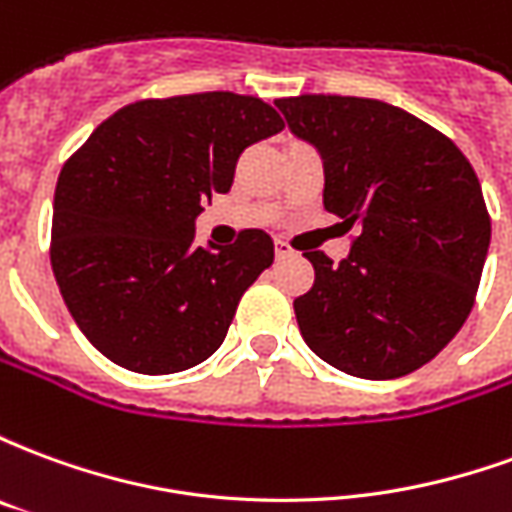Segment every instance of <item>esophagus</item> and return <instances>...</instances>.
I'll return each mask as SVG.
<instances>
[{
  "label": "esophagus",
  "mask_w": 512,
  "mask_h": 512,
  "mask_svg": "<svg viewBox=\"0 0 512 512\" xmlns=\"http://www.w3.org/2000/svg\"><path fill=\"white\" fill-rule=\"evenodd\" d=\"M274 255H277V260H285V257L293 255V246H290L288 241H277V244H274Z\"/></svg>",
  "instance_id": "34e87169"
}]
</instances>
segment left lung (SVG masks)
Returning a JSON list of instances; mask_svg holds the SVG:
<instances>
[{"label":"left lung","mask_w":512,"mask_h":512,"mask_svg":"<svg viewBox=\"0 0 512 512\" xmlns=\"http://www.w3.org/2000/svg\"><path fill=\"white\" fill-rule=\"evenodd\" d=\"M323 158V208L356 227L351 255L304 252L312 288L293 301L301 337L348 376L400 378L461 332L491 244L469 158L397 106L354 95L274 101Z\"/></svg>","instance_id":"obj_1"}]
</instances>
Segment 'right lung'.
<instances>
[{
    "label": "right lung",
    "mask_w": 512,
    "mask_h": 512,
    "mask_svg": "<svg viewBox=\"0 0 512 512\" xmlns=\"http://www.w3.org/2000/svg\"><path fill=\"white\" fill-rule=\"evenodd\" d=\"M255 95L145 98L95 128L57 180L51 268L73 321L115 365L167 376L224 343L244 290L274 263L263 230L194 244L246 147L282 131Z\"/></svg>",
    "instance_id": "1"
}]
</instances>
